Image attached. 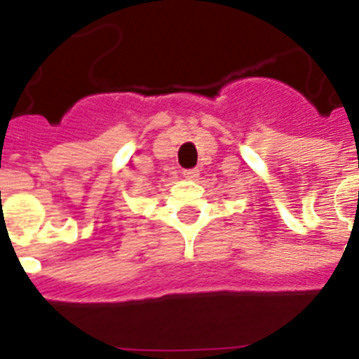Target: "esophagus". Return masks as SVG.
I'll return each instance as SVG.
<instances>
[{
    "label": "esophagus",
    "mask_w": 359,
    "mask_h": 359,
    "mask_svg": "<svg viewBox=\"0 0 359 359\" xmlns=\"http://www.w3.org/2000/svg\"><path fill=\"white\" fill-rule=\"evenodd\" d=\"M184 179L188 180H195L198 177V170H184Z\"/></svg>",
    "instance_id": "1"
}]
</instances>
